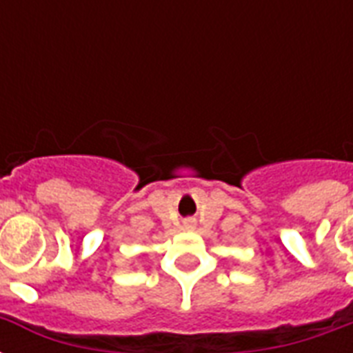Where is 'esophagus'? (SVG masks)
I'll list each match as a JSON object with an SVG mask.
<instances>
[{
    "label": "esophagus",
    "mask_w": 353,
    "mask_h": 353,
    "mask_svg": "<svg viewBox=\"0 0 353 353\" xmlns=\"http://www.w3.org/2000/svg\"><path fill=\"white\" fill-rule=\"evenodd\" d=\"M192 223H194V221H185V225H187V227H192Z\"/></svg>",
    "instance_id": "obj_1"
}]
</instances>
